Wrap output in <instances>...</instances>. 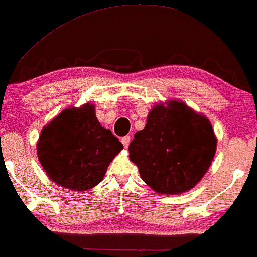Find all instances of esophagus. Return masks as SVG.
<instances>
[{
	"label": "esophagus",
	"mask_w": 257,
	"mask_h": 257,
	"mask_svg": "<svg viewBox=\"0 0 257 257\" xmlns=\"http://www.w3.org/2000/svg\"><path fill=\"white\" fill-rule=\"evenodd\" d=\"M130 140H131V138H130V136L122 137L121 143H122V145H124V147H127L130 145Z\"/></svg>",
	"instance_id": "1"
}]
</instances>
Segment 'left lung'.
<instances>
[{
	"label": "left lung",
	"instance_id": "1",
	"mask_svg": "<svg viewBox=\"0 0 257 257\" xmlns=\"http://www.w3.org/2000/svg\"><path fill=\"white\" fill-rule=\"evenodd\" d=\"M212 124L182 101L157 104L128 146L140 177L161 194H180L201 180L216 151Z\"/></svg>",
	"mask_w": 257,
	"mask_h": 257
}]
</instances>
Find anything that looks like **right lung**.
Masks as SVG:
<instances>
[{"mask_svg":"<svg viewBox=\"0 0 257 257\" xmlns=\"http://www.w3.org/2000/svg\"><path fill=\"white\" fill-rule=\"evenodd\" d=\"M122 144L98 121L92 104L69 107L44 126L37 157L55 184L87 191L103 180Z\"/></svg>","mask_w":257,"mask_h":257,"instance_id":"add662e5","label":"right lung"}]
</instances>
